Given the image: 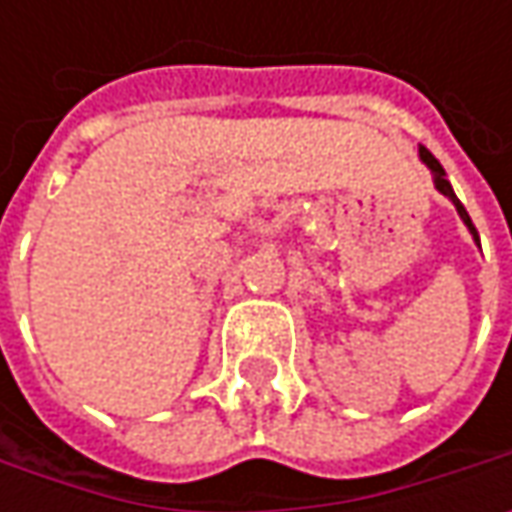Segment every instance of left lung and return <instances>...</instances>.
Instances as JSON below:
<instances>
[{
	"mask_svg": "<svg viewBox=\"0 0 512 512\" xmlns=\"http://www.w3.org/2000/svg\"><path fill=\"white\" fill-rule=\"evenodd\" d=\"M419 159H422L424 165L430 168V173H433V185H436V190L442 193V196H447L450 202H453V207H456V213L462 216V222L467 225V230H470V236H473V242L479 245V233H476V227H473V222H470V216H467V210H464V205L456 199V193H453V187H450V182H447V173H444V168L439 165V159L430 153L427 148H419ZM482 247V245H479Z\"/></svg>",
	"mask_w": 512,
	"mask_h": 512,
	"instance_id": "obj_1",
	"label": "left lung"
}]
</instances>
